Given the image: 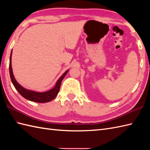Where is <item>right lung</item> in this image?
Instances as JSON below:
<instances>
[{
  "label": "right lung",
  "instance_id": "add662e5",
  "mask_svg": "<svg viewBox=\"0 0 150 150\" xmlns=\"http://www.w3.org/2000/svg\"><path fill=\"white\" fill-rule=\"evenodd\" d=\"M11 55H12V50L10 55V58H9V75H10L11 81L12 82L13 84L15 86L16 90L20 93L22 97L26 98L27 100H29L30 101L35 102V103H48V102L52 101L54 98L56 97V96L58 94L59 91L60 90V84H61L62 81L63 79L64 78L65 76L68 73L69 69L66 70V71L63 73L61 77H60L58 81H57L55 86L51 90L44 91V92H39L35 91L30 90H28L24 87H22L21 84L18 83V82L16 81V79L13 73V69L11 66Z\"/></svg>",
  "mask_w": 150,
  "mask_h": 150
}]
</instances>
